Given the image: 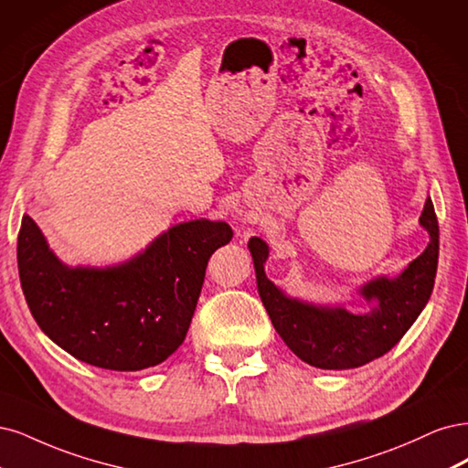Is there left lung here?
Segmentation results:
<instances>
[{"mask_svg": "<svg viewBox=\"0 0 468 468\" xmlns=\"http://www.w3.org/2000/svg\"><path fill=\"white\" fill-rule=\"evenodd\" d=\"M420 223L431 237L430 245L399 278H377L361 288L367 301H377L366 314L340 307H314L285 297L264 274L266 243L259 237L249 240L262 303L276 333L299 359L319 369H354L381 357L406 335L426 307L437 272L440 228L430 198Z\"/></svg>", "mask_w": 468, "mask_h": 468, "instance_id": "left-lung-1", "label": "left lung"}]
</instances>
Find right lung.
<instances>
[{"instance_id": "right-lung-1", "label": "right lung", "mask_w": 468, "mask_h": 468, "mask_svg": "<svg viewBox=\"0 0 468 468\" xmlns=\"http://www.w3.org/2000/svg\"><path fill=\"white\" fill-rule=\"evenodd\" d=\"M231 239L228 223L196 219L175 225L122 266L68 268L23 216L21 288L37 324L59 348L95 367L140 371L185 342L209 256Z\"/></svg>"}]
</instances>
